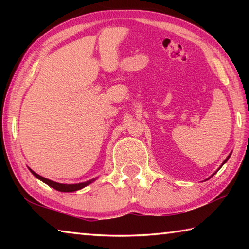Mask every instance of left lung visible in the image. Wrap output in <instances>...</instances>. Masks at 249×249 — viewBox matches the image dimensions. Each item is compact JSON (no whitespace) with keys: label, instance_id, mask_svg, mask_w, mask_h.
Masks as SVG:
<instances>
[{"label":"left lung","instance_id":"1","mask_svg":"<svg viewBox=\"0 0 249 249\" xmlns=\"http://www.w3.org/2000/svg\"><path fill=\"white\" fill-rule=\"evenodd\" d=\"M230 156H231V155H230ZM230 156H227V158H226V159L224 160V161H223V163H222V166H223V165H224V163H225V162L227 161V160H229V158H230ZM222 166H221V167H222ZM221 167H220V168H221ZM220 168H218V169H220ZM212 176H213V175H212Z\"/></svg>","mask_w":249,"mask_h":249}]
</instances>
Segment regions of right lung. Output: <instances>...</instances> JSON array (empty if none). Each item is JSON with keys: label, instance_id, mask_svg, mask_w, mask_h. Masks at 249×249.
I'll return each mask as SVG.
<instances>
[{"label": "right lung", "instance_id": "obj_1", "mask_svg": "<svg viewBox=\"0 0 249 249\" xmlns=\"http://www.w3.org/2000/svg\"><path fill=\"white\" fill-rule=\"evenodd\" d=\"M32 171V174L36 177V178H38L39 180L43 181V182H45L46 184H48L49 187H52L53 189H56V190L58 191H61V192H72V191H77V190H80V189H82L84 187H87L88 184H90L92 181L93 180H89L87 181V182H82V183H75V184H64V183H58V182H54V181H52V180H48L44 178V177H41L39 175H37L36 172H34L32 169H29Z\"/></svg>", "mask_w": 249, "mask_h": 249}]
</instances>
